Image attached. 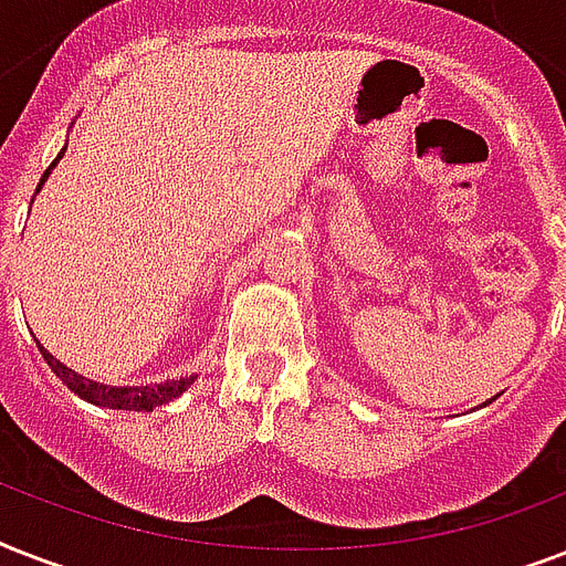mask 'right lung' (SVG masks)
I'll use <instances>...</instances> for the list:
<instances>
[{
    "label": "right lung",
    "instance_id": "1",
    "mask_svg": "<svg viewBox=\"0 0 566 566\" xmlns=\"http://www.w3.org/2000/svg\"><path fill=\"white\" fill-rule=\"evenodd\" d=\"M64 153L66 149H61L55 161L49 164V170L43 172L40 185L49 179V172H52V167L64 158ZM40 353H43V361L55 370V376L61 378V381H64L75 396H82V399H87V402L93 405H102V408H114V411H153V408H158V405L172 402L176 396L185 394L196 378V376L170 378V381H161V385H146V387H114V385H102V381H93V378L78 376V373L70 370L66 364L57 361L55 355L46 353L43 346H40Z\"/></svg>",
    "mask_w": 566,
    "mask_h": 566
}]
</instances>
